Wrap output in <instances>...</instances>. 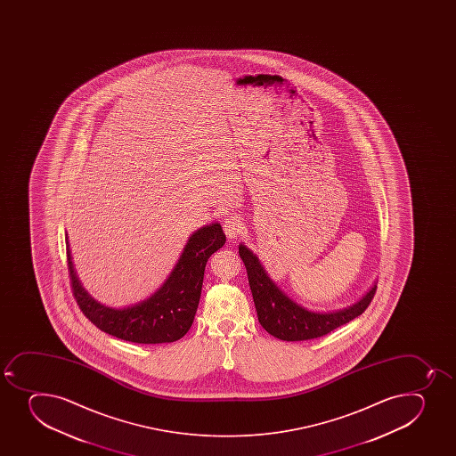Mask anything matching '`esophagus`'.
I'll return each instance as SVG.
<instances>
[{"label":"esophagus","instance_id":"obj_1","mask_svg":"<svg viewBox=\"0 0 456 456\" xmlns=\"http://www.w3.org/2000/svg\"><path fill=\"white\" fill-rule=\"evenodd\" d=\"M223 229H224V233L229 240H235L238 235H240V232L244 231V224H242L240 216H231L225 218Z\"/></svg>","mask_w":456,"mask_h":456}]
</instances>
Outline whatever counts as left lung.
I'll return each instance as SVG.
<instances>
[{
    "label": "left lung",
    "instance_id": "left-lung-1",
    "mask_svg": "<svg viewBox=\"0 0 456 456\" xmlns=\"http://www.w3.org/2000/svg\"><path fill=\"white\" fill-rule=\"evenodd\" d=\"M240 256L247 267L249 289L253 293L258 322L273 338L298 342L321 338L360 316L369 307L376 285L364 297L340 311L314 312L294 302L269 278L257 256L240 245Z\"/></svg>",
    "mask_w": 456,
    "mask_h": 456
}]
</instances>
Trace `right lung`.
Masks as SVG:
<instances>
[{
    "instance_id": "1",
    "label": "right lung",
    "mask_w": 456,
    "mask_h": 456,
    "mask_svg": "<svg viewBox=\"0 0 456 456\" xmlns=\"http://www.w3.org/2000/svg\"><path fill=\"white\" fill-rule=\"evenodd\" d=\"M65 242L72 294L87 320L114 338L150 345L175 342L189 331L198 311L208 258L225 244V235L218 223L194 232L165 284L144 302L122 309L105 306L83 289L67 235Z\"/></svg>"
}]
</instances>
